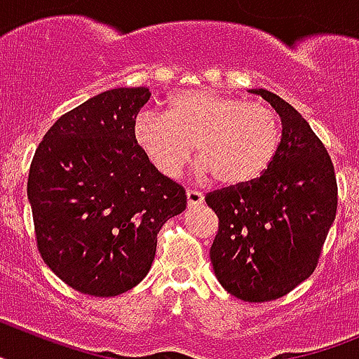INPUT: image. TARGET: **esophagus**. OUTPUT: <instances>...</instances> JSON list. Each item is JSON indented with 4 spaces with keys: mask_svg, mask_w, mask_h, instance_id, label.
<instances>
[{
    "mask_svg": "<svg viewBox=\"0 0 359 359\" xmlns=\"http://www.w3.org/2000/svg\"><path fill=\"white\" fill-rule=\"evenodd\" d=\"M187 203H189V207L201 205V203H203V194L198 191H192V189H189V191H187Z\"/></svg>",
    "mask_w": 359,
    "mask_h": 359,
    "instance_id": "obj_1",
    "label": "esophagus"
}]
</instances>
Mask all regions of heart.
Wrapping results in <instances>:
<instances>
[{
    "label": "heart",
    "mask_w": 359,
    "mask_h": 359,
    "mask_svg": "<svg viewBox=\"0 0 359 359\" xmlns=\"http://www.w3.org/2000/svg\"><path fill=\"white\" fill-rule=\"evenodd\" d=\"M133 137L163 176H177L196 148L203 176H212L224 187H240L262 176L271 165L280 143V121L262 102L189 90L167 100L165 115H139Z\"/></svg>",
    "instance_id": "b5f03b06"
}]
</instances>
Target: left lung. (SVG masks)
<instances>
[{
  "instance_id": "1",
  "label": "left lung",
  "mask_w": 359,
  "mask_h": 359,
  "mask_svg": "<svg viewBox=\"0 0 359 359\" xmlns=\"http://www.w3.org/2000/svg\"><path fill=\"white\" fill-rule=\"evenodd\" d=\"M251 91L279 114L283 137L262 176L205 196L218 216L209 255L231 295L266 303L313 273L336 218L337 183L327 148L303 115L279 95Z\"/></svg>"
}]
</instances>
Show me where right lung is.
<instances>
[{
  "label": "right lung",
  "mask_w": 359,
  "mask_h": 359,
  "mask_svg": "<svg viewBox=\"0 0 359 359\" xmlns=\"http://www.w3.org/2000/svg\"><path fill=\"white\" fill-rule=\"evenodd\" d=\"M148 88H115L64 114L32 158L31 201L41 259L86 295L114 297L147 277L163 224L185 211L133 137Z\"/></svg>",
  "instance_id": "add662e5"
}]
</instances>
